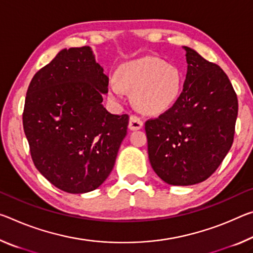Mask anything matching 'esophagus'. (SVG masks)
<instances>
[{
    "label": "esophagus",
    "mask_w": 253,
    "mask_h": 253,
    "mask_svg": "<svg viewBox=\"0 0 253 253\" xmlns=\"http://www.w3.org/2000/svg\"><path fill=\"white\" fill-rule=\"evenodd\" d=\"M143 120L141 117H138V116L136 115H131L130 118H129V124H128V126L131 130H137V129H141L143 127Z\"/></svg>",
    "instance_id": "1"
}]
</instances>
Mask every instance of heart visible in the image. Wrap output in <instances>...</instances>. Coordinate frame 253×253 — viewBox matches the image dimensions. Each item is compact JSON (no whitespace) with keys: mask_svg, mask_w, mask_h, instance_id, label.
Returning a JSON list of instances; mask_svg holds the SVG:
<instances>
[{"mask_svg":"<svg viewBox=\"0 0 253 253\" xmlns=\"http://www.w3.org/2000/svg\"><path fill=\"white\" fill-rule=\"evenodd\" d=\"M182 85V74L177 66L146 56L120 65L116 80L108 86V94L118 100L124 91L131 92V100L139 111L158 115L178 101Z\"/></svg>","mask_w":253,"mask_h":253,"instance_id":"1","label":"heart"}]
</instances>
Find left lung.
I'll use <instances>...</instances> for the list:
<instances>
[{
	"mask_svg": "<svg viewBox=\"0 0 253 253\" xmlns=\"http://www.w3.org/2000/svg\"><path fill=\"white\" fill-rule=\"evenodd\" d=\"M183 48L188 69L178 101L145 123L151 166L173 186L203 182L214 173L233 144L239 109L225 72Z\"/></svg>",
	"mask_w": 253,
	"mask_h": 253,
	"instance_id": "8db88e82",
	"label": "left lung"
}]
</instances>
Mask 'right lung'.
Returning <instances> with one entry per match:
<instances>
[{
	"label": "right lung",
	"mask_w": 253,
	"mask_h": 253,
	"mask_svg": "<svg viewBox=\"0 0 253 253\" xmlns=\"http://www.w3.org/2000/svg\"><path fill=\"white\" fill-rule=\"evenodd\" d=\"M108 84L91 48L83 46L59 51L28 87L22 123L31 158L63 191L97 189L115 166L129 117L102 106Z\"/></svg>",
	"instance_id": "obj_1"
}]
</instances>
